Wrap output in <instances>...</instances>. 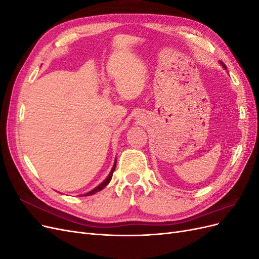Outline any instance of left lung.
Wrapping results in <instances>:
<instances>
[{
	"instance_id": "8db88e82",
	"label": "left lung",
	"mask_w": 259,
	"mask_h": 259,
	"mask_svg": "<svg viewBox=\"0 0 259 259\" xmlns=\"http://www.w3.org/2000/svg\"><path fill=\"white\" fill-rule=\"evenodd\" d=\"M219 62H221V65H222V66H223V68H224V69H225V70H226V69H227V67H226V66H225V65H224V62H223V61H219Z\"/></svg>"
}]
</instances>
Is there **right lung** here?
<instances>
[{
	"label": "right lung",
	"instance_id": "1",
	"mask_svg": "<svg viewBox=\"0 0 259 259\" xmlns=\"http://www.w3.org/2000/svg\"><path fill=\"white\" fill-rule=\"evenodd\" d=\"M115 166H116V159H115V161H114V164H113V167H112V169H111V171L110 173H109V175L107 176V178L104 180L103 183H101L100 185H98L95 189H93L92 191H90V192H88V193H85V194H83L84 197H88V195H91V194H95L96 192H98V191H100V190H103L104 188L110 183V180H111V178H112V174H113V171H114V169H115Z\"/></svg>",
	"mask_w": 259,
	"mask_h": 259
}]
</instances>
